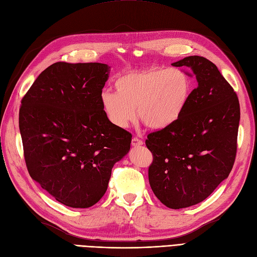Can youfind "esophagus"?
Wrapping results in <instances>:
<instances>
[{
  "label": "esophagus",
  "instance_id": "34e87169",
  "mask_svg": "<svg viewBox=\"0 0 257 257\" xmlns=\"http://www.w3.org/2000/svg\"><path fill=\"white\" fill-rule=\"evenodd\" d=\"M143 145V141L139 140L137 137H134V139L132 140V146L133 147H139V146H142Z\"/></svg>",
  "mask_w": 257,
  "mask_h": 257
}]
</instances>
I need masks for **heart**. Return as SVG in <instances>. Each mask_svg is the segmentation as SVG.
Here are the masks:
<instances>
[{
	"instance_id": "heart-1",
	"label": "heart",
	"mask_w": 257,
	"mask_h": 257,
	"mask_svg": "<svg viewBox=\"0 0 257 257\" xmlns=\"http://www.w3.org/2000/svg\"><path fill=\"white\" fill-rule=\"evenodd\" d=\"M114 89L100 96L103 114L114 127L126 128L137 114L148 127L164 130L183 115L193 80L182 68L152 67L121 75Z\"/></svg>"
}]
</instances>
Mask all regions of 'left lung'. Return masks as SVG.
Listing matches in <instances>:
<instances>
[{
  "instance_id": "8db88e82",
  "label": "left lung",
  "mask_w": 257,
  "mask_h": 257,
  "mask_svg": "<svg viewBox=\"0 0 257 257\" xmlns=\"http://www.w3.org/2000/svg\"><path fill=\"white\" fill-rule=\"evenodd\" d=\"M197 80V88L180 120L150 133L154 155L149 184L159 201L172 209L186 208L207 198L229 177L236 154L240 104L217 66L203 56L174 62Z\"/></svg>"
}]
</instances>
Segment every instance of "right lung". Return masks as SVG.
I'll return each mask as SVG.
<instances>
[{
	"mask_svg": "<svg viewBox=\"0 0 257 257\" xmlns=\"http://www.w3.org/2000/svg\"><path fill=\"white\" fill-rule=\"evenodd\" d=\"M111 67L58 62L47 67L22 100L20 131L28 172L68 207L100 201L132 135L104 116L100 96Z\"/></svg>",
	"mask_w": 257,
	"mask_h": 257,
	"instance_id": "obj_1",
	"label": "right lung"
}]
</instances>
